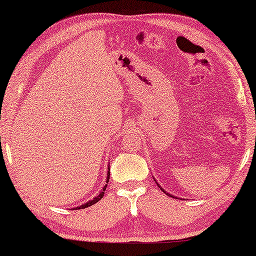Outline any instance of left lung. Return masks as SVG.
<instances>
[{
  "label": "left lung",
  "instance_id": "left-lung-1",
  "mask_svg": "<svg viewBox=\"0 0 256 256\" xmlns=\"http://www.w3.org/2000/svg\"><path fill=\"white\" fill-rule=\"evenodd\" d=\"M163 191H164V190H163Z\"/></svg>",
  "mask_w": 256,
  "mask_h": 256
}]
</instances>
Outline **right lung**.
Returning a JSON list of instances; mask_svg holds the SVG:
<instances>
[{
    "instance_id": "1",
    "label": "right lung",
    "mask_w": 256,
    "mask_h": 256,
    "mask_svg": "<svg viewBox=\"0 0 256 256\" xmlns=\"http://www.w3.org/2000/svg\"><path fill=\"white\" fill-rule=\"evenodd\" d=\"M108 180H110V172H108V177H107V183H108ZM106 188H107V184L104 185V188H102V192H101V194L98 196V197H96L94 199H92V200H90L88 202H86V204H84V205H82V206H78V208H76V210H82V208H90V206H92L93 204H96V202H99L101 198L104 197V191H106Z\"/></svg>"
}]
</instances>
